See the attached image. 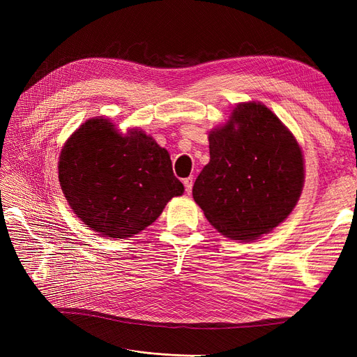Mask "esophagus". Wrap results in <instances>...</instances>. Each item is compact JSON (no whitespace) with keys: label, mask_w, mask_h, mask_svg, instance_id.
Masks as SVG:
<instances>
[{"label":"esophagus","mask_w":357,"mask_h":357,"mask_svg":"<svg viewBox=\"0 0 357 357\" xmlns=\"http://www.w3.org/2000/svg\"><path fill=\"white\" fill-rule=\"evenodd\" d=\"M183 185H185V190H186V193L189 195V193L192 192V186H193V180H192V177H188V178L183 180Z\"/></svg>","instance_id":"esophagus-1"}]
</instances>
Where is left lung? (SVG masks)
Returning <instances> with one entry per match:
<instances>
[{
  "label": "left lung",
  "instance_id": "1",
  "mask_svg": "<svg viewBox=\"0 0 357 357\" xmlns=\"http://www.w3.org/2000/svg\"><path fill=\"white\" fill-rule=\"evenodd\" d=\"M210 162L193 185L205 218L232 240L273 231L296 205L304 158L286 126L265 105L238 104L225 126L210 132Z\"/></svg>",
  "mask_w": 357,
  "mask_h": 357
}]
</instances>
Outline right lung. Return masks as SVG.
Masks as SVG:
<instances>
[{"label": "right lung", "mask_w": 357, "mask_h": 357, "mask_svg": "<svg viewBox=\"0 0 357 357\" xmlns=\"http://www.w3.org/2000/svg\"><path fill=\"white\" fill-rule=\"evenodd\" d=\"M58 169L73 211L88 228L112 238L146 229L185 189L168 152L152 137L142 131L123 137L102 117L70 137Z\"/></svg>", "instance_id": "right-lung-1"}]
</instances>
